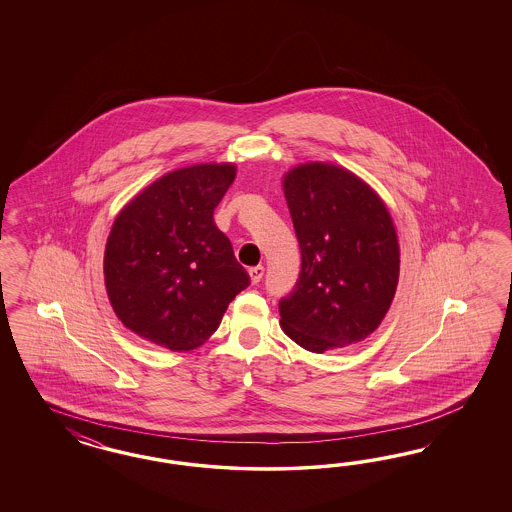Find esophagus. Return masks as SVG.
Wrapping results in <instances>:
<instances>
[{
	"instance_id": "34e87169",
	"label": "esophagus",
	"mask_w": 512,
	"mask_h": 512,
	"mask_svg": "<svg viewBox=\"0 0 512 512\" xmlns=\"http://www.w3.org/2000/svg\"><path fill=\"white\" fill-rule=\"evenodd\" d=\"M263 274V266H253V268H249V278H251V283H259V281L263 279Z\"/></svg>"
}]
</instances>
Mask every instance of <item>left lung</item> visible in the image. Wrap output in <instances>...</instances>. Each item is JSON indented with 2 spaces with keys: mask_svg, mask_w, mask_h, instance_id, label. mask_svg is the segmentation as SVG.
<instances>
[{
  "mask_svg": "<svg viewBox=\"0 0 512 512\" xmlns=\"http://www.w3.org/2000/svg\"><path fill=\"white\" fill-rule=\"evenodd\" d=\"M283 193L302 253L295 291L279 302L283 332L311 353L366 340L400 278L387 204L355 172L328 161L289 169Z\"/></svg>",
  "mask_w": 512,
  "mask_h": 512,
  "instance_id": "8db88e82",
  "label": "left lung"
}]
</instances>
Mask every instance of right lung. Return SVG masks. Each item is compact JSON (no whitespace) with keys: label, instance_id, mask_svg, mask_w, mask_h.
I'll return each instance as SVG.
<instances>
[{"label":"right lung","instance_id":"add662e5","mask_svg":"<svg viewBox=\"0 0 512 512\" xmlns=\"http://www.w3.org/2000/svg\"><path fill=\"white\" fill-rule=\"evenodd\" d=\"M234 178V163L167 172L114 219L105 287L116 317L142 340L171 351L197 349L248 287V272L214 221Z\"/></svg>","mask_w":512,"mask_h":512}]
</instances>
